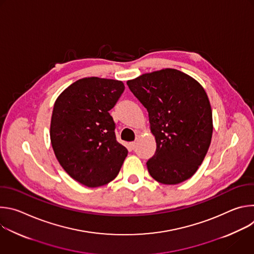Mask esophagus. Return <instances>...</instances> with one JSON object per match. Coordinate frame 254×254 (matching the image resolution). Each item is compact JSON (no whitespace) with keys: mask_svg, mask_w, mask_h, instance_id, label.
<instances>
[{"mask_svg":"<svg viewBox=\"0 0 254 254\" xmlns=\"http://www.w3.org/2000/svg\"><path fill=\"white\" fill-rule=\"evenodd\" d=\"M136 144H137V142H136V141H132V142H130V147H131V149H132V150H134V149L136 148Z\"/></svg>","mask_w":254,"mask_h":254,"instance_id":"1","label":"esophagus"}]
</instances>
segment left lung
<instances>
[{"label": "left lung", "mask_w": 254, "mask_h": 254, "mask_svg": "<svg viewBox=\"0 0 254 254\" xmlns=\"http://www.w3.org/2000/svg\"><path fill=\"white\" fill-rule=\"evenodd\" d=\"M130 91L147 108L156 153L147 162L150 175L165 185L190 179L211 143L212 110L203 86L173 68L127 80Z\"/></svg>", "instance_id": "1"}]
</instances>
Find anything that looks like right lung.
<instances>
[{
	"mask_svg": "<svg viewBox=\"0 0 254 254\" xmlns=\"http://www.w3.org/2000/svg\"><path fill=\"white\" fill-rule=\"evenodd\" d=\"M124 90L123 81L85 77L69 85L54 103L50 125L54 154L65 172L84 186L110 183L127 156L108 113Z\"/></svg>",
	"mask_w": 254,
	"mask_h": 254,
	"instance_id": "add662e5",
	"label": "right lung"
}]
</instances>
